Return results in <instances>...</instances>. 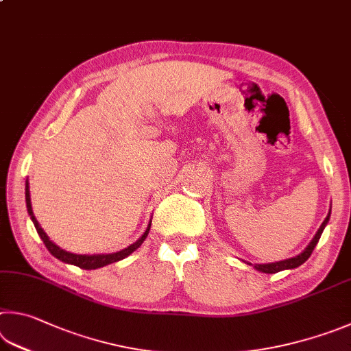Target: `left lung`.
Listing matches in <instances>:
<instances>
[{
  "instance_id": "left-lung-1",
  "label": "left lung",
  "mask_w": 351,
  "mask_h": 351,
  "mask_svg": "<svg viewBox=\"0 0 351 351\" xmlns=\"http://www.w3.org/2000/svg\"><path fill=\"white\" fill-rule=\"evenodd\" d=\"M328 219H330V213L327 215V218L324 219V222H322L321 227H319V230H317V233L315 234V238L311 239V242L307 245V248H305V250H304L301 254H298V256H295V258L285 259V261H279V263L258 264V265H254V269L259 270V271H263V273H278V271L287 270V269H296V267L304 264L305 261H307V259L310 258V254L313 253L315 247H316V244H317V241H319L321 234H322V232H324V227L327 226Z\"/></svg>"
}]
</instances>
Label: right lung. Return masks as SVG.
Returning <instances> with one entry per match:
<instances>
[{"label":"right lung","instance_id":"obj_1","mask_svg":"<svg viewBox=\"0 0 351 351\" xmlns=\"http://www.w3.org/2000/svg\"><path fill=\"white\" fill-rule=\"evenodd\" d=\"M25 204H27V212L30 215L32 221H34L35 224V228L38 234H40V238L43 239L44 245L47 247V250L53 254V256L56 259L62 261V263H67V264H73L76 267H80V269H84V270H93V269H99V267H104L107 264H112V263H117V261H121L124 259L125 256H129V254L132 252H135L136 248L143 244L144 239L147 238L149 234V230H150V224L147 227V230L144 232V234L141 238H139L135 244L129 245L127 248H124V250L121 252H117V253H110V254H75V253H69L66 250H62V248H60L58 245H55L52 241L49 239V237L46 233H44V230L41 228V226L38 224L36 218L34 216V212H32V204H30V192H29V182H25Z\"/></svg>","mask_w":351,"mask_h":351}]
</instances>
